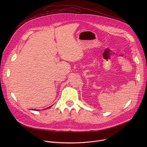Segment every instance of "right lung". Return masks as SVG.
<instances>
[{"instance_id":"add662e5","label":"right lung","mask_w":147,"mask_h":147,"mask_svg":"<svg viewBox=\"0 0 147 147\" xmlns=\"http://www.w3.org/2000/svg\"><path fill=\"white\" fill-rule=\"evenodd\" d=\"M49 108H50V107H49Z\"/></svg>"}]
</instances>
